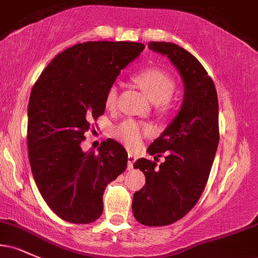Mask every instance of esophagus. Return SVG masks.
I'll use <instances>...</instances> for the list:
<instances>
[{"instance_id": "34e87169", "label": "esophagus", "mask_w": 258, "mask_h": 258, "mask_svg": "<svg viewBox=\"0 0 258 258\" xmlns=\"http://www.w3.org/2000/svg\"><path fill=\"white\" fill-rule=\"evenodd\" d=\"M136 160H137V156L133 155L132 153H128V155H127V164H128V168L133 167V164H135Z\"/></svg>"}]
</instances>
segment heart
<instances>
[{"label": "heart", "mask_w": 258, "mask_h": 258, "mask_svg": "<svg viewBox=\"0 0 258 258\" xmlns=\"http://www.w3.org/2000/svg\"><path fill=\"white\" fill-rule=\"evenodd\" d=\"M141 90L155 104H165L172 97L174 92V81L167 74L155 68H149L139 72L133 76ZM119 85L114 84L109 87L105 94V106L111 109L116 104ZM150 133V128L144 123L133 120H126L115 127L114 135L128 148H135L141 143L142 137Z\"/></svg>", "instance_id": "1"}]
</instances>
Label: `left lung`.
I'll return each instance as SVG.
<instances>
[{
    "label": "left lung",
    "instance_id": "8db88e82",
    "mask_svg": "<svg viewBox=\"0 0 258 258\" xmlns=\"http://www.w3.org/2000/svg\"><path fill=\"white\" fill-rule=\"evenodd\" d=\"M150 49L166 55L184 85L182 105L173 120L147 152L165 161L144 158L133 167L146 176V184L133 195L132 212L144 226H167L193 209L205 188L218 141V99L212 79L200 61L182 47L149 42Z\"/></svg>",
    "mask_w": 258,
    "mask_h": 258
}]
</instances>
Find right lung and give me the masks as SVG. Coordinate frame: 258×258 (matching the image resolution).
Here are the masks:
<instances>
[{"label": "right lung", "instance_id": "right-lung-1", "mask_svg": "<svg viewBox=\"0 0 258 258\" xmlns=\"http://www.w3.org/2000/svg\"><path fill=\"white\" fill-rule=\"evenodd\" d=\"M139 42L92 41L59 53L32 87L28 108L29 161L38 191L55 215L86 224L103 212L106 185L127 167L114 139L98 153L81 142L105 110V94L121 70L144 49Z\"/></svg>", "mask_w": 258, "mask_h": 258}]
</instances>
